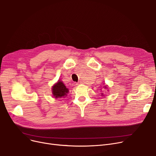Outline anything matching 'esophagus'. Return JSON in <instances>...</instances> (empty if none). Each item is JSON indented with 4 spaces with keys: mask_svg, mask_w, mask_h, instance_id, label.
I'll use <instances>...</instances> for the list:
<instances>
[{
    "mask_svg": "<svg viewBox=\"0 0 156 156\" xmlns=\"http://www.w3.org/2000/svg\"><path fill=\"white\" fill-rule=\"evenodd\" d=\"M81 83H82V81H78V83H76V85H80V84H81Z\"/></svg>",
    "mask_w": 156,
    "mask_h": 156,
    "instance_id": "obj_1",
    "label": "esophagus"
}]
</instances>
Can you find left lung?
Here are the masks:
<instances>
[{"label":"left lung","instance_id":"8db88e82","mask_svg":"<svg viewBox=\"0 0 156 156\" xmlns=\"http://www.w3.org/2000/svg\"><path fill=\"white\" fill-rule=\"evenodd\" d=\"M105 88H106V87H105Z\"/></svg>","mask_w":156,"mask_h":156}]
</instances>
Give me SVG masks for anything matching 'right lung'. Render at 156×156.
<instances>
[{
	"instance_id": "right-lung-1",
	"label": "right lung",
	"mask_w": 156,
	"mask_h": 156,
	"mask_svg": "<svg viewBox=\"0 0 156 156\" xmlns=\"http://www.w3.org/2000/svg\"><path fill=\"white\" fill-rule=\"evenodd\" d=\"M68 92V89L66 87L64 84L61 81H59L52 87V94L55 99L67 95Z\"/></svg>"
}]
</instances>
